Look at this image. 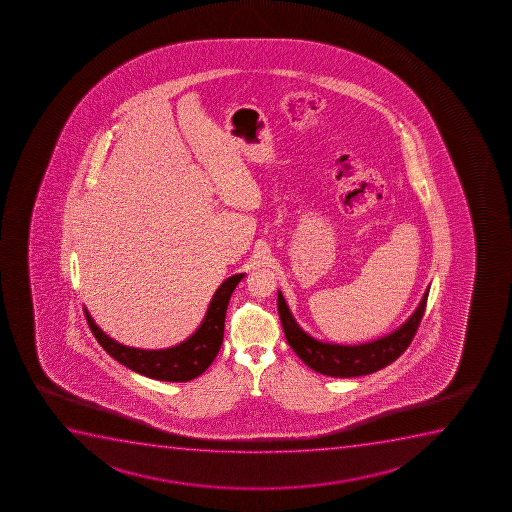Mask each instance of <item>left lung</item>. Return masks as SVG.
I'll return each instance as SVG.
<instances>
[{"label": "left lung", "instance_id": "left-lung-1", "mask_svg": "<svg viewBox=\"0 0 512 512\" xmlns=\"http://www.w3.org/2000/svg\"><path fill=\"white\" fill-rule=\"evenodd\" d=\"M427 300L428 289L415 313L399 329L372 343L356 344V346L322 343L308 336L307 332L296 324L281 291L277 293V312H279V319L283 324L284 336L288 339L289 346L293 348L296 355L300 356V360L305 365L327 377L346 379V377H360V375L377 372L403 355L418 331V325L427 307Z\"/></svg>", "mask_w": 512, "mask_h": 512}]
</instances>
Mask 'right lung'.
Masks as SVG:
<instances>
[{
	"label": "right lung",
	"mask_w": 512,
	"mask_h": 512,
	"mask_svg": "<svg viewBox=\"0 0 512 512\" xmlns=\"http://www.w3.org/2000/svg\"><path fill=\"white\" fill-rule=\"evenodd\" d=\"M243 277L245 274H235L217 288L199 329L187 341L176 344L173 348L139 349L123 346L97 327L87 308H84L85 319L97 343L103 346L108 355L120 361L121 365L149 379L188 382L202 375L219 353L223 344L224 319L229 298Z\"/></svg>",
	"instance_id": "obj_1"
}]
</instances>
